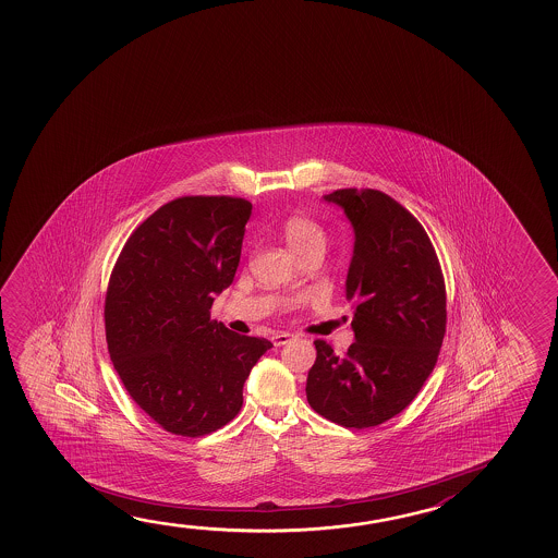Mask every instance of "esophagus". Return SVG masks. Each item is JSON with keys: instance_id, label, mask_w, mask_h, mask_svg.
Instances as JSON below:
<instances>
[{"instance_id": "esophagus-1", "label": "esophagus", "mask_w": 558, "mask_h": 558, "mask_svg": "<svg viewBox=\"0 0 558 558\" xmlns=\"http://www.w3.org/2000/svg\"><path fill=\"white\" fill-rule=\"evenodd\" d=\"M293 335H290V332H276V335H272V343L275 345H283V343L292 342Z\"/></svg>"}]
</instances>
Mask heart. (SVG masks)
Masks as SVG:
<instances>
[{"mask_svg": "<svg viewBox=\"0 0 558 558\" xmlns=\"http://www.w3.org/2000/svg\"><path fill=\"white\" fill-rule=\"evenodd\" d=\"M283 241L288 247L292 248L298 257L303 258L307 255H325L326 245H328V235L326 230L307 215H292L286 218L282 223Z\"/></svg>", "mask_w": 558, "mask_h": 558, "instance_id": "1", "label": "heart"}]
</instances>
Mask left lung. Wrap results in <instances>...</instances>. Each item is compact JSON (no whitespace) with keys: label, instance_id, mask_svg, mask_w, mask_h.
<instances>
[{"label":"left lung","instance_id":"1","mask_svg":"<svg viewBox=\"0 0 558 558\" xmlns=\"http://www.w3.org/2000/svg\"><path fill=\"white\" fill-rule=\"evenodd\" d=\"M355 232L345 298L355 342L336 355L315 340L307 402L348 429L377 427L405 410L437 365L446 332V288L437 253L417 218L377 189H338Z\"/></svg>","mask_w":558,"mask_h":558}]
</instances>
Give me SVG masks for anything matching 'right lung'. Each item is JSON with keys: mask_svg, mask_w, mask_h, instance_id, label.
I'll use <instances>...</instances> for the list:
<instances>
[{"mask_svg": "<svg viewBox=\"0 0 558 558\" xmlns=\"http://www.w3.org/2000/svg\"><path fill=\"white\" fill-rule=\"evenodd\" d=\"M245 198H173L129 235L116 260L104 325L129 396L163 430L205 437L240 413L243 385L266 338L210 320L216 293L233 282Z\"/></svg>", "mask_w": 558, "mask_h": 558, "instance_id": "1", "label": "right lung"}]
</instances>
